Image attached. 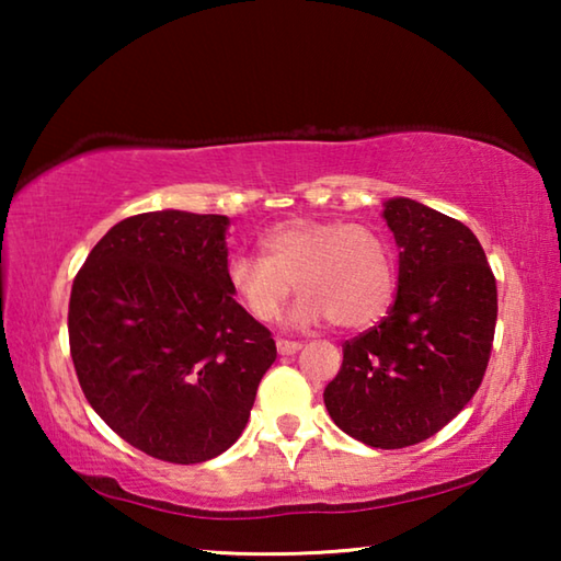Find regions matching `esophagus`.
<instances>
[{"label":"esophagus","instance_id":"34e87169","mask_svg":"<svg viewBox=\"0 0 561 561\" xmlns=\"http://www.w3.org/2000/svg\"><path fill=\"white\" fill-rule=\"evenodd\" d=\"M301 348L299 341H287V339H277V351L282 356H291L297 354V351Z\"/></svg>","mask_w":561,"mask_h":561}]
</instances>
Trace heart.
<instances>
[{
    "label": "heart",
    "mask_w": 561,
    "mask_h": 561,
    "mask_svg": "<svg viewBox=\"0 0 561 561\" xmlns=\"http://www.w3.org/2000/svg\"><path fill=\"white\" fill-rule=\"evenodd\" d=\"M262 257L234 254L225 277L234 299L257 321L279 317L294 289L291 327L331 319L339 329L374 327L396 294V260L386 237L368 225L291 217L260 237Z\"/></svg>",
    "instance_id": "1"
}]
</instances>
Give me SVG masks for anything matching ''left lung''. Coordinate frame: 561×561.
Wrapping results in <instances>:
<instances>
[{"label":"left lung","mask_w":561,"mask_h":561,"mask_svg":"<svg viewBox=\"0 0 561 561\" xmlns=\"http://www.w3.org/2000/svg\"><path fill=\"white\" fill-rule=\"evenodd\" d=\"M398 244V294L381 324L344 344L324 403L371 448L423 443L458 415L485 376L497 287L478 237L411 197L383 203Z\"/></svg>","instance_id":"8db88e82"}]
</instances>
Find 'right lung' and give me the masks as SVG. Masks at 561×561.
Instances as JSON below:
<instances>
[{
  "instance_id": "obj_1",
  "label": "right lung",
  "mask_w": 561,
  "mask_h": 561,
  "mask_svg": "<svg viewBox=\"0 0 561 561\" xmlns=\"http://www.w3.org/2000/svg\"><path fill=\"white\" fill-rule=\"evenodd\" d=\"M225 215L158 210L113 225L71 287L83 396L150 458L193 465L240 438L277 358L227 284Z\"/></svg>"
}]
</instances>
